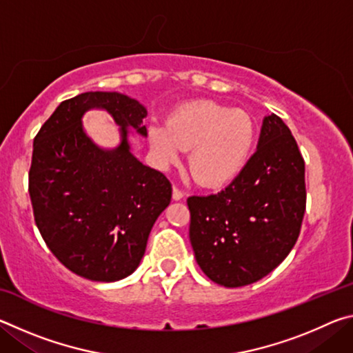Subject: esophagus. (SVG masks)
<instances>
[{
    "label": "esophagus",
    "mask_w": 353,
    "mask_h": 353,
    "mask_svg": "<svg viewBox=\"0 0 353 353\" xmlns=\"http://www.w3.org/2000/svg\"><path fill=\"white\" fill-rule=\"evenodd\" d=\"M172 199H174V201L183 199V193L177 187H172Z\"/></svg>",
    "instance_id": "esophagus-1"
}]
</instances>
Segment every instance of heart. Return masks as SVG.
Returning a JSON list of instances; mask_svg holds the SVG:
<instances>
[{"label": "heart", "mask_w": 353, "mask_h": 353, "mask_svg": "<svg viewBox=\"0 0 353 353\" xmlns=\"http://www.w3.org/2000/svg\"><path fill=\"white\" fill-rule=\"evenodd\" d=\"M149 145L160 166L176 163L187 151L188 166L204 187H223L246 168L255 143V126L248 113L216 103L182 107L166 126L149 128Z\"/></svg>", "instance_id": "b5f03b06"}]
</instances>
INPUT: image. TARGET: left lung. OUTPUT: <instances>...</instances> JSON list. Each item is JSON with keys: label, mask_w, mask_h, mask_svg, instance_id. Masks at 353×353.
Masks as SVG:
<instances>
[{"label": "left lung", "mask_w": 353, "mask_h": 353, "mask_svg": "<svg viewBox=\"0 0 353 353\" xmlns=\"http://www.w3.org/2000/svg\"><path fill=\"white\" fill-rule=\"evenodd\" d=\"M187 202L196 261L214 283L238 288L276 270L294 248L307 202L305 163L282 118H263L256 151L229 187Z\"/></svg>", "instance_id": "left-lung-1"}]
</instances>
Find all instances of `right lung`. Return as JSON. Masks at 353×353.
Instances as JSON below:
<instances>
[{"mask_svg": "<svg viewBox=\"0 0 353 353\" xmlns=\"http://www.w3.org/2000/svg\"><path fill=\"white\" fill-rule=\"evenodd\" d=\"M105 110L120 145L99 148L83 130V113ZM148 110L117 92L63 101L34 139L29 196L46 246L65 268L93 282H117L145 255L155 221L171 202V183L130 151L129 130L148 135Z\"/></svg>", "mask_w": 353, "mask_h": 353, "instance_id": "obj_1", "label": "right lung"}]
</instances>
